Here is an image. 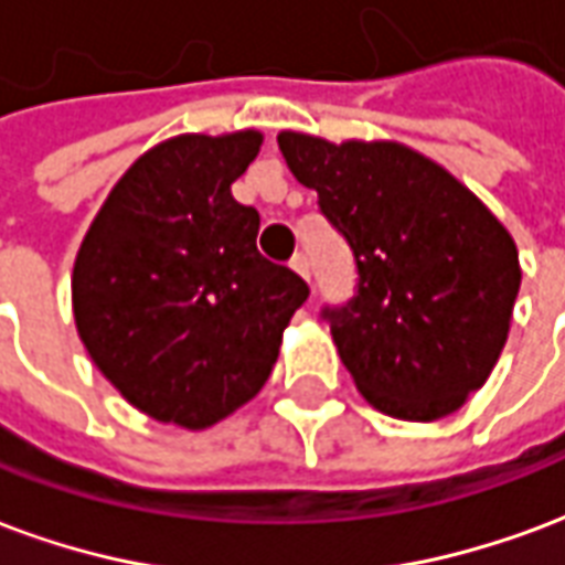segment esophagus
I'll use <instances>...</instances> for the list:
<instances>
[{
	"label": "esophagus",
	"instance_id": "esophagus-1",
	"mask_svg": "<svg viewBox=\"0 0 565 565\" xmlns=\"http://www.w3.org/2000/svg\"><path fill=\"white\" fill-rule=\"evenodd\" d=\"M291 270H295L300 279L310 282V262H307V255H295V258H291Z\"/></svg>",
	"mask_w": 565,
	"mask_h": 565
}]
</instances>
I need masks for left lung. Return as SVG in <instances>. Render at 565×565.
<instances>
[{
	"instance_id": "left-lung-1",
	"label": "left lung",
	"mask_w": 565,
	"mask_h": 565,
	"mask_svg": "<svg viewBox=\"0 0 565 565\" xmlns=\"http://www.w3.org/2000/svg\"><path fill=\"white\" fill-rule=\"evenodd\" d=\"M277 141L355 253L358 295L324 319L361 397L403 422L457 413L509 337L521 288L509 228L406 143H331L303 131Z\"/></svg>"
}]
</instances>
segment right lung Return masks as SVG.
I'll list each match as a JSON object with an SVG mask.
<instances>
[{
    "label": "right lung",
    "instance_id": "obj_1",
    "mask_svg": "<svg viewBox=\"0 0 565 565\" xmlns=\"http://www.w3.org/2000/svg\"><path fill=\"white\" fill-rule=\"evenodd\" d=\"M265 135H177L135 159L72 270L77 337L126 401L207 430L265 388L307 282L255 249L258 210L232 183Z\"/></svg>",
    "mask_w": 565,
    "mask_h": 565
}]
</instances>
